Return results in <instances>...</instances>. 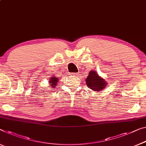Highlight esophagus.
Listing matches in <instances>:
<instances>
[{"instance_id": "1", "label": "esophagus", "mask_w": 146, "mask_h": 146, "mask_svg": "<svg viewBox=\"0 0 146 146\" xmlns=\"http://www.w3.org/2000/svg\"><path fill=\"white\" fill-rule=\"evenodd\" d=\"M72 75L73 76H78V75H79V74H78V73H72Z\"/></svg>"}]
</instances>
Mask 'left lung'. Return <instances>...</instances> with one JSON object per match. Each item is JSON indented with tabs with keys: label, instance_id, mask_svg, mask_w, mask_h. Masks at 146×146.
I'll return each instance as SVG.
<instances>
[{
	"label": "left lung",
	"instance_id": "left-lung-1",
	"mask_svg": "<svg viewBox=\"0 0 146 146\" xmlns=\"http://www.w3.org/2000/svg\"><path fill=\"white\" fill-rule=\"evenodd\" d=\"M96 71L91 70L86 78V82L87 87L94 91H100L106 86V82L98 76Z\"/></svg>",
	"mask_w": 146,
	"mask_h": 146
}]
</instances>
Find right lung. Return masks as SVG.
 Instances as JSON below:
<instances>
[{"label":"right lung","mask_w":146,"mask_h":146,"mask_svg":"<svg viewBox=\"0 0 146 146\" xmlns=\"http://www.w3.org/2000/svg\"><path fill=\"white\" fill-rule=\"evenodd\" d=\"M59 78L55 77V76H51L50 78V80H49V84H50V87H51V88H54V87H56V85H57V82H58V79Z\"/></svg>","instance_id":"obj_1"}]
</instances>
